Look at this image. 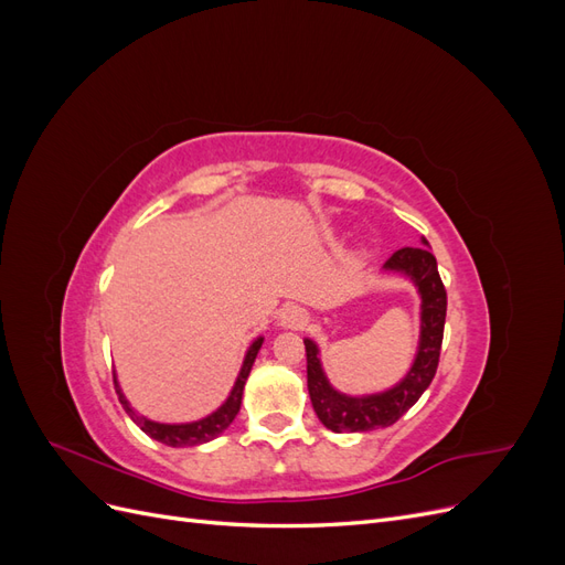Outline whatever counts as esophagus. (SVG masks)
<instances>
[{"instance_id":"34e87169","label":"esophagus","mask_w":565,"mask_h":565,"mask_svg":"<svg viewBox=\"0 0 565 565\" xmlns=\"http://www.w3.org/2000/svg\"><path fill=\"white\" fill-rule=\"evenodd\" d=\"M306 322H309V316L299 306H285L278 318V324L285 330H301L306 328Z\"/></svg>"}]
</instances>
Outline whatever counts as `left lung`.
I'll use <instances>...</instances> for the list:
<instances>
[{
  "instance_id": "left-lung-1",
  "label": "left lung",
  "mask_w": 565,
  "mask_h": 565,
  "mask_svg": "<svg viewBox=\"0 0 565 565\" xmlns=\"http://www.w3.org/2000/svg\"><path fill=\"white\" fill-rule=\"evenodd\" d=\"M424 247H403L391 254L384 264L386 273H398L413 280L417 287L419 306V347L413 367L405 377L382 393L370 396H347L337 391L320 363V351L313 339H303L306 344V374H309V396L318 419L334 434H358L384 429L396 424L422 393L429 388L443 344V328H446L448 297L438 276L436 256L429 252V243L422 237Z\"/></svg>"
}]
</instances>
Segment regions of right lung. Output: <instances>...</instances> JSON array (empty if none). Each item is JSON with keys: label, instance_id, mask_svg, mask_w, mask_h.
Instances as JSON below:
<instances>
[{"label": "right lung", "instance_id": "add662e5", "mask_svg": "<svg viewBox=\"0 0 565 565\" xmlns=\"http://www.w3.org/2000/svg\"><path fill=\"white\" fill-rule=\"evenodd\" d=\"M264 344V337H256L252 341V347L247 349L245 353V361H243V367L241 372H237V380L228 393V398L221 403V407H216L212 415L202 417L198 422H185V424H162V422H152L143 415L136 413V409L129 405V401L125 398L122 388H119L117 384V377L113 372V380H115V388H117V396H119V403H122V407L127 409V415L141 426V431H146L150 438H156L160 443H164V446H172V448H185V446H200V443H207L216 436L224 434L228 426L233 424L235 415L241 413V403H243V391H245V382L249 377V370L254 365V358L256 353H259Z\"/></svg>", "mask_w": 565, "mask_h": 565}]
</instances>
